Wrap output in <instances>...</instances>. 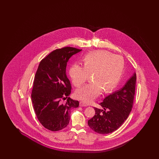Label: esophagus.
<instances>
[{"instance_id":"obj_1","label":"esophagus","mask_w":159,"mask_h":159,"mask_svg":"<svg viewBox=\"0 0 159 159\" xmlns=\"http://www.w3.org/2000/svg\"><path fill=\"white\" fill-rule=\"evenodd\" d=\"M80 106H81V107H86V106H88V105L84 103V102H80Z\"/></svg>"}]
</instances>
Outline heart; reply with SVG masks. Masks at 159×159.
<instances>
[{
    "instance_id": "obj_1",
    "label": "heart",
    "mask_w": 159,
    "mask_h": 159,
    "mask_svg": "<svg viewBox=\"0 0 159 159\" xmlns=\"http://www.w3.org/2000/svg\"><path fill=\"white\" fill-rule=\"evenodd\" d=\"M84 66L72 65L69 70L71 82L80 88L92 75L93 82L77 90L75 97L85 103L93 101L101 94L112 91L116 86L124 72L125 63L120 56L104 51H98L86 54L83 58Z\"/></svg>"
}]
</instances>
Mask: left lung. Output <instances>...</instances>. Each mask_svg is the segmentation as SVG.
I'll use <instances>...</instances> for the list:
<instances>
[{
  "label": "left lung",
  "mask_w": 159,
  "mask_h": 159,
  "mask_svg": "<svg viewBox=\"0 0 159 159\" xmlns=\"http://www.w3.org/2000/svg\"><path fill=\"white\" fill-rule=\"evenodd\" d=\"M136 75L134 73L123 88L105 97L99 105L103 109L94 107L95 115L88 125L95 132L107 134L118 129L131 111L135 97Z\"/></svg>",
  "instance_id": "8db88e82"
}]
</instances>
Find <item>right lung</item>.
Wrapping results in <instances>:
<instances>
[{
	"mask_svg": "<svg viewBox=\"0 0 159 159\" xmlns=\"http://www.w3.org/2000/svg\"><path fill=\"white\" fill-rule=\"evenodd\" d=\"M81 51L68 47L56 49L40 61L36 73L31 94L34 111L41 124L52 131L65 128L71 109L79 106L69 97L71 86L66 68L70 58ZM66 98L62 104L61 100Z\"/></svg>",
	"mask_w": 159,
	"mask_h": 159,
	"instance_id": "right-lung-1",
	"label": "right lung"
}]
</instances>
